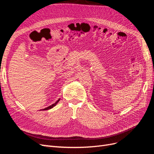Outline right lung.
Listing matches in <instances>:
<instances>
[{
	"instance_id": "obj_1",
	"label": "right lung",
	"mask_w": 154,
	"mask_h": 154,
	"mask_svg": "<svg viewBox=\"0 0 154 154\" xmlns=\"http://www.w3.org/2000/svg\"><path fill=\"white\" fill-rule=\"evenodd\" d=\"M60 99H58L57 101H56L55 102V103H53V105H50V106H48L47 107V108H45V109H42L41 110H49V109H52L53 108V107H54L56 105H57L58 103V101H60Z\"/></svg>"
}]
</instances>
